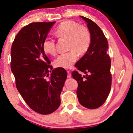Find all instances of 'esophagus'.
Returning a JSON list of instances; mask_svg holds the SVG:
<instances>
[{
	"mask_svg": "<svg viewBox=\"0 0 133 133\" xmlns=\"http://www.w3.org/2000/svg\"><path fill=\"white\" fill-rule=\"evenodd\" d=\"M67 73H68V75H67V77H68V78H71V72L69 71H67Z\"/></svg>",
	"mask_w": 133,
	"mask_h": 133,
	"instance_id": "esophagus-1",
	"label": "esophagus"
}]
</instances>
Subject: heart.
<instances>
[{
	"instance_id": "heart-1",
	"label": "heart",
	"mask_w": 133,
	"mask_h": 133,
	"mask_svg": "<svg viewBox=\"0 0 133 133\" xmlns=\"http://www.w3.org/2000/svg\"><path fill=\"white\" fill-rule=\"evenodd\" d=\"M54 34L58 38L68 39V49L70 51L62 54L56 59L55 66L71 68L78 58V53L84 54L88 51L91 43V35L88 28L80 25L74 21H65L55 28ZM43 50L48 55L54 56L56 54L55 39L46 38L42 43Z\"/></svg>"
}]
</instances>
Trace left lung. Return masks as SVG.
Wrapping results in <instances>:
<instances>
[{
  "mask_svg": "<svg viewBox=\"0 0 133 133\" xmlns=\"http://www.w3.org/2000/svg\"><path fill=\"white\" fill-rule=\"evenodd\" d=\"M81 17L87 23L91 43L88 51L76 63L75 67L88 74L82 77L77 71H74L72 75L78 82L79 103L85 108L95 109L105 103L110 92L111 59L108 54V41L101 28L91 19Z\"/></svg>",
  "mask_w": 133,
  "mask_h": 133,
  "instance_id": "1",
  "label": "left lung"
}]
</instances>
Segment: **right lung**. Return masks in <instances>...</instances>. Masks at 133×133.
Returning a JSON list of instances; mask_svg holds the SVG:
<instances>
[{"mask_svg": "<svg viewBox=\"0 0 133 133\" xmlns=\"http://www.w3.org/2000/svg\"><path fill=\"white\" fill-rule=\"evenodd\" d=\"M55 22H33L19 30L12 43L10 68L17 91L28 105L49 114L61 104L60 94L67 77L62 68L53 67L42 43Z\"/></svg>", "mask_w": 133, "mask_h": 133, "instance_id": "obj_1", "label": "right lung"}]
</instances>
